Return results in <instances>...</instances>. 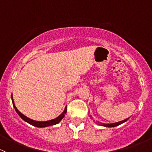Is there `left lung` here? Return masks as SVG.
<instances>
[{
    "label": "left lung",
    "mask_w": 152,
    "mask_h": 152,
    "mask_svg": "<svg viewBox=\"0 0 152 152\" xmlns=\"http://www.w3.org/2000/svg\"><path fill=\"white\" fill-rule=\"evenodd\" d=\"M128 120V118H127V119H125L124 121H120V122H118V123H111V124H105V123H103V124H100V125H102V126H105V127H115V126H119V125L122 124V123L126 122V121H127Z\"/></svg>",
    "instance_id": "1"
}]
</instances>
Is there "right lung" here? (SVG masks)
Returning <instances> with one entry per match:
<instances>
[{"mask_svg":"<svg viewBox=\"0 0 152 152\" xmlns=\"http://www.w3.org/2000/svg\"><path fill=\"white\" fill-rule=\"evenodd\" d=\"M11 99H12L13 105H14V107L15 110H16V113H18V115H19L21 117V118H22V119L24 120V121H26V122H27L28 123H29V124L32 125V126H35V127H38V128L48 127V126H53V125L58 124V123H59L60 121H61L63 118H64L65 115L66 114V112H67V108H66H66H65L64 111L63 112L62 114L58 116V118H55V119L50 120V121H33V120L30 119V118H27V117H26L25 115H23L22 113H21L19 110H18L17 108L16 107V106H15V104H14V99H13L12 95H11Z\"/></svg>","mask_w":152,"mask_h":152,"instance_id":"add662e5","label":"right lung"}]
</instances>
